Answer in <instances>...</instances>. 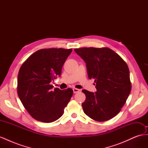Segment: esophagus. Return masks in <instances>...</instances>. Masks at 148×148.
I'll list each match as a JSON object with an SVG mask.
<instances>
[{
  "instance_id": "34e87169",
  "label": "esophagus",
  "mask_w": 148,
  "mask_h": 148,
  "mask_svg": "<svg viewBox=\"0 0 148 148\" xmlns=\"http://www.w3.org/2000/svg\"><path fill=\"white\" fill-rule=\"evenodd\" d=\"M73 92L74 93H77V92H78L80 90L79 89H77V88H73Z\"/></svg>"
}]
</instances>
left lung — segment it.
Instances as JSON below:
<instances>
[{
    "instance_id": "left-lung-1",
    "label": "left lung",
    "mask_w": 148,
    "mask_h": 148,
    "mask_svg": "<svg viewBox=\"0 0 148 148\" xmlns=\"http://www.w3.org/2000/svg\"><path fill=\"white\" fill-rule=\"evenodd\" d=\"M75 52L86 64L89 79H95L97 91L83 89L86 99L84 112L97 122H104L117 115L126 102L132 84L127 64L108 47H82Z\"/></svg>"
}]
</instances>
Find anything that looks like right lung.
I'll list each match as a JSON object with an SVG mask.
<instances>
[{"instance_id": "right-lung-1", "label": "right lung", "mask_w": 148, "mask_h": 148, "mask_svg": "<svg viewBox=\"0 0 148 148\" xmlns=\"http://www.w3.org/2000/svg\"><path fill=\"white\" fill-rule=\"evenodd\" d=\"M71 52V49H40L21 66L18 75V95L35 120L51 123L63 115L73 91L71 88L53 89L51 82L61 75L62 66Z\"/></svg>"}]
</instances>
